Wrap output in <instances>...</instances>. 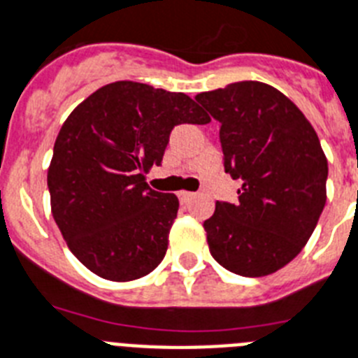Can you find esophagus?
Masks as SVG:
<instances>
[{"instance_id": "obj_1", "label": "esophagus", "mask_w": 358, "mask_h": 358, "mask_svg": "<svg viewBox=\"0 0 358 358\" xmlns=\"http://www.w3.org/2000/svg\"><path fill=\"white\" fill-rule=\"evenodd\" d=\"M178 196L182 202H189L191 199H194V193H189V191H180Z\"/></svg>"}]
</instances>
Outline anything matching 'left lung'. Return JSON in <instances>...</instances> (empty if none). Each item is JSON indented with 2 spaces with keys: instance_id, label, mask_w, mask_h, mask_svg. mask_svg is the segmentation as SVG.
<instances>
[{
  "instance_id": "1",
  "label": "left lung",
  "mask_w": 358,
  "mask_h": 358,
  "mask_svg": "<svg viewBox=\"0 0 358 358\" xmlns=\"http://www.w3.org/2000/svg\"><path fill=\"white\" fill-rule=\"evenodd\" d=\"M220 123L224 171L239 199L219 200L204 222L209 252L226 270L268 275L300 254L325 206L327 159L300 108L280 90L243 80L196 95Z\"/></svg>"
}]
</instances>
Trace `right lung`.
<instances>
[{
  "label": "right lung",
  "mask_w": 358,
  "mask_h": 358,
  "mask_svg": "<svg viewBox=\"0 0 358 358\" xmlns=\"http://www.w3.org/2000/svg\"><path fill=\"white\" fill-rule=\"evenodd\" d=\"M185 94L119 80L69 113L48 171L51 211L80 263L110 281L150 274L165 257L178 213L176 194L145 182L162 165L176 124H206Z\"/></svg>",
  "instance_id": "obj_1"
}]
</instances>
